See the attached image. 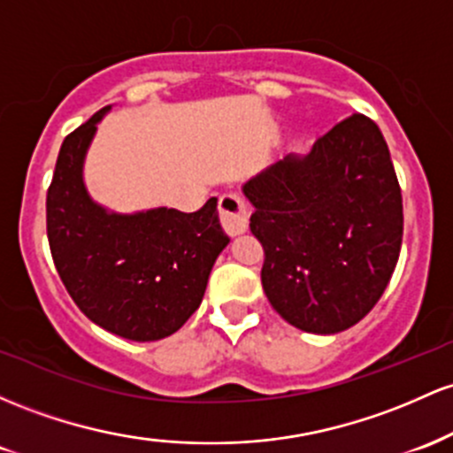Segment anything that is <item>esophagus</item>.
<instances>
[{"label":"esophagus","mask_w":453,"mask_h":453,"mask_svg":"<svg viewBox=\"0 0 453 453\" xmlns=\"http://www.w3.org/2000/svg\"><path fill=\"white\" fill-rule=\"evenodd\" d=\"M218 211H220V222L225 226L228 235H240L248 228V218H250V210H248L246 201L242 199L235 192H225L218 201Z\"/></svg>","instance_id":"1"}]
</instances>
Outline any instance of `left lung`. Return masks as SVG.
<instances>
[{"label": "left lung", "mask_w": 453, "mask_h": 453, "mask_svg": "<svg viewBox=\"0 0 453 453\" xmlns=\"http://www.w3.org/2000/svg\"><path fill=\"white\" fill-rule=\"evenodd\" d=\"M265 261L263 291L293 327L338 334L388 287L403 246V195L388 143L353 113L310 154L284 156L243 184Z\"/></svg>", "instance_id": "obj_1"}]
</instances>
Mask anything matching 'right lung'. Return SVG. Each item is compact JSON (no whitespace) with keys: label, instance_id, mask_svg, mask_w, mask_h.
<instances>
[{"label":"right lung","instance_id":"obj_1","mask_svg":"<svg viewBox=\"0 0 453 453\" xmlns=\"http://www.w3.org/2000/svg\"><path fill=\"white\" fill-rule=\"evenodd\" d=\"M111 106L70 132L47 192V235L65 291L96 325L126 340L175 334L201 306L210 272L228 237L216 196L199 211L115 213L91 201L83 162L96 124Z\"/></svg>","mask_w":453,"mask_h":453}]
</instances>
